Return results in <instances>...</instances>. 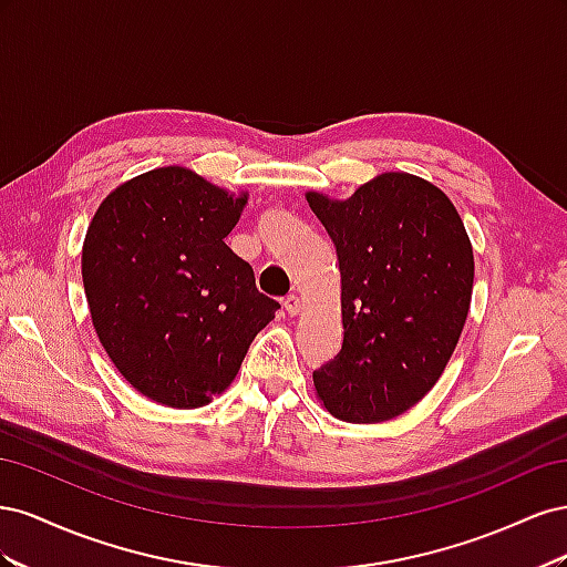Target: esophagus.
Returning <instances> with one entry per match:
<instances>
[{
  "label": "esophagus",
  "mask_w": 567,
  "mask_h": 567,
  "mask_svg": "<svg viewBox=\"0 0 567 567\" xmlns=\"http://www.w3.org/2000/svg\"><path fill=\"white\" fill-rule=\"evenodd\" d=\"M284 310L293 317V315H298L300 312V298L298 296H286L284 298Z\"/></svg>",
  "instance_id": "1"
}]
</instances>
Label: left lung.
<instances>
[{"label": "left lung", "instance_id": "left-lung-1", "mask_svg": "<svg viewBox=\"0 0 567 567\" xmlns=\"http://www.w3.org/2000/svg\"><path fill=\"white\" fill-rule=\"evenodd\" d=\"M336 246L342 348L312 373L340 421L381 423L421 402L447 367L473 293L466 227L437 186L385 173L348 200L307 194Z\"/></svg>", "mask_w": 567, "mask_h": 567}]
</instances>
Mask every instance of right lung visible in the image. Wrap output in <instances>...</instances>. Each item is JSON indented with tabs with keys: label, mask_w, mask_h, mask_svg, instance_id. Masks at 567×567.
<instances>
[{
	"label": "right lung",
	"mask_w": 567,
	"mask_h": 567,
	"mask_svg": "<svg viewBox=\"0 0 567 567\" xmlns=\"http://www.w3.org/2000/svg\"><path fill=\"white\" fill-rule=\"evenodd\" d=\"M246 200L186 167H158L109 194L84 236L82 284L96 336L153 402L208 404L279 310L225 244Z\"/></svg>",
	"instance_id": "obj_1"
}]
</instances>
